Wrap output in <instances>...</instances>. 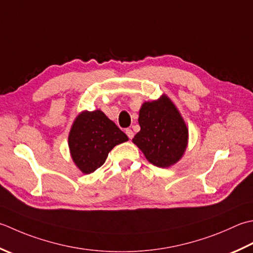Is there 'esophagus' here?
<instances>
[{"label":"esophagus","instance_id":"34e87169","mask_svg":"<svg viewBox=\"0 0 253 253\" xmlns=\"http://www.w3.org/2000/svg\"><path fill=\"white\" fill-rule=\"evenodd\" d=\"M125 132H126V135L128 136V138H129V139H131V138L133 137V131L130 129V128H127V129L125 130Z\"/></svg>","mask_w":253,"mask_h":253}]
</instances>
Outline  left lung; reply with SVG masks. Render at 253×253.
<instances>
[{
  "instance_id": "8db88e82",
  "label": "left lung",
  "mask_w": 253,
  "mask_h": 253,
  "mask_svg": "<svg viewBox=\"0 0 253 253\" xmlns=\"http://www.w3.org/2000/svg\"><path fill=\"white\" fill-rule=\"evenodd\" d=\"M140 131L132 142L153 166L168 168L181 159L187 145L189 131L170 98L142 104L138 118Z\"/></svg>"
}]
</instances>
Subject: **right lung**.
<instances>
[{"label": "right lung", "instance_id": "1", "mask_svg": "<svg viewBox=\"0 0 253 253\" xmlns=\"http://www.w3.org/2000/svg\"><path fill=\"white\" fill-rule=\"evenodd\" d=\"M128 140L125 132L101 111L83 112L74 121L69 148L77 167L85 174L98 169L114 147Z\"/></svg>", "mask_w": 253, "mask_h": 253}]
</instances>
